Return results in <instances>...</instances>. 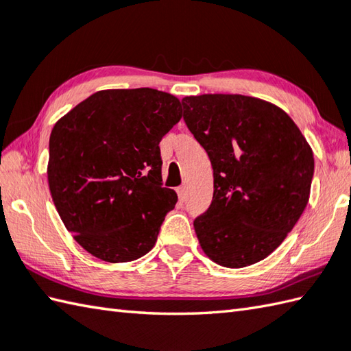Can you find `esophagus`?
I'll use <instances>...</instances> for the list:
<instances>
[{"mask_svg": "<svg viewBox=\"0 0 351 351\" xmlns=\"http://www.w3.org/2000/svg\"><path fill=\"white\" fill-rule=\"evenodd\" d=\"M176 191H178V197H180V200H182L184 202V200L187 199V190H185V187L182 185V187H178Z\"/></svg>", "mask_w": 351, "mask_h": 351, "instance_id": "esophagus-1", "label": "esophagus"}]
</instances>
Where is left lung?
Returning a JSON list of instances; mask_svg holds the SVG:
<instances>
[{
	"mask_svg": "<svg viewBox=\"0 0 351 351\" xmlns=\"http://www.w3.org/2000/svg\"><path fill=\"white\" fill-rule=\"evenodd\" d=\"M182 107L214 171L213 202L193 223L200 247L228 268L259 263L308 205L312 149L285 111L258 98L187 96Z\"/></svg>",
	"mask_w": 351,
	"mask_h": 351,
	"instance_id": "left-lung-1",
	"label": "left lung"
}]
</instances>
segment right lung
I'll return each mask as SVG.
<instances>
[{
	"label": "right lung",
	"instance_id": "right-lung-1",
	"mask_svg": "<svg viewBox=\"0 0 351 351\" xmlns=\"http://www.w3.org/2000/svg\"><path fill=\"white\" fill-rule=\"evenodd\" d=\"M181 102L155 88L88 96L49 137L48 182L66 229L93 256L128 263L151 250L178 196L162 187L160 141Z\"/></svg>",
	"mask_w": 351,
	"mask_h": 351
}]
</instances>
